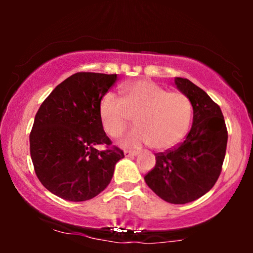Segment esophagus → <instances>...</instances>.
<instances>
[{
  "mask_svg": "<svg viewBox=\"0 0 253 253\" xmlns=\"http://www.w3.org/2000/svg\"><path fill=\"white\" fill-rule=\"evenodd\" d=\"M138 153L137 152H134V151H127V150H126L124 151V155H126V158H131V157H136Z\"/></svg>",
  "mask_w": 253,
  "mask_h": 253,
  "instance_id": "obj_1",
  "label": "esophagus"
}]
</instances>
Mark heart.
<instances>
[{
    "mask_svg": "<svg viewBox=\"0 0 253 253\" xmlns=\"http://www.w3.org/2000/svg\"><path fill=\"white\" fill-rule=\"evenodd\" d=\"M99 115L110 137L120 136L134 116L137 126L121 138V145L137 148L151 144L165 151L176 146L188 132L192 106L183 93L168 92L151 81H138L123 86L122 98L114 93L103 95Z\"/></svg>",
    "mask_w": 253,
    "mask_h": 253,
    "instance_id": "obj_1",
    "label": "heart"
}]
</instances>
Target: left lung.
I'll list each match as a JSON object with an SVG mask.
<instances>
[{
	"instance_id": "left-lung-1",
	"label": "left lung",
	"mask_w": 253,
	"mask_h": 253,
	"mask_svg": "<svg viewBox=\"0 0 253 253\" xmlns=\"http://www.w3.org/2000/svg\"><path fill=\"white\" fill-rule=\"evenodd\" d=\"M175 85L191 102V130L174 150L155 154V167L144 179L161 199L186 204L215 184L226 155L228 132L220 107L205 91L186 78L176 77Z\"/></svg>"
}]
</instances>
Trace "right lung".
<instances>
[{
    "instance_id": "1",
    "label": "right lung",
    "mask_w": 253,
    "mask_h": 253,
    "mask_svg": "<svg viewBox=\"0 0 253 253\" xmlns=\"http://www.w3.org/2000/svg\"><path fill=\"white\" fill-rule=\"evenodd\" d=\"M117 75L77 72L62 82L38 110L30 133L34 170L44 188L70 202H85L112 181L124 158L103 131L99 115L102 96ZM99 144H106L99 151Z\"/></svg>"
}]
</instances>
